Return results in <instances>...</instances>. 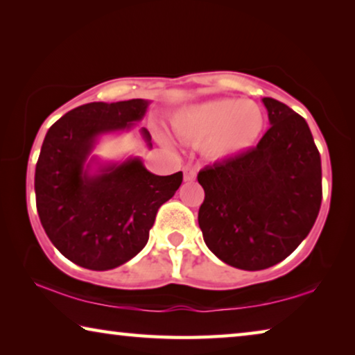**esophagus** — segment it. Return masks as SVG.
I'll return each instance as SVG.
<instances>
[{
	"instance_id": "esophagus-1",
	"label": "esophagus",
	"mask_w": 355,
	"mask_h": 355,
	"mask_svg": "<svg viewBox=\"0 0 355 355\" xmlns=\"http://www.w3.org/2000/svg\"><path fill=\"white\" fill-rule=\"evenodd\" d=\"M183 178L184 182H194L196 180V171L193 167H184L183 168Z\"/></svg>"
}]
</instances>
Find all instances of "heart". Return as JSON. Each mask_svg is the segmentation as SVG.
Instances as JSON below:
<instances>
[{"label": "heart", "instance_id": "heart-1", "mask_svg": "<svg viewBox=\"0 0 355 355\" xmlns=\"http://www.w3.org/2000/svg\"><path fill=\"white\" fill-rule=\"evenodd\" d=\"M266 126L261 107L241 99H213L178 110L172 128L178 137L202 144L210 159H226L250 150Z\"/></svg>", "mask_w": 355, "mask_h": 355}]
</instances>
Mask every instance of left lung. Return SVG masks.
I'll use <instances>...</instances> for the list:
<instances>
[{
	"instance_id": "obj_1",
	"label": "left lung",
	"mask_w": 355,
	"mask_h": 355,
	"mask_svg": "<svg viewBox=\"0 0 355 355\" xmlns=\"http://www.w3.org/2000/svg\"><path fill=\"white\" fill-rule=\"evenodd\" d=\"M262 103L272 126L257 147L198 175L205 245L250 272L284 261L309 234L322 200L320 156L305 118L277 99Z\"/></svg>"
}]
</instances>
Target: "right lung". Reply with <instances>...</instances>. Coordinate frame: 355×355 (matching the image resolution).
<instances>
[{"mask_svg": "<svg viewBox=\"0 0 355 355\" xmlns=\"http://www.w3.org/2000/svg\"><path fill=\"white\" fill-rule=\"evenodd\" d=\"M148 105L145 99L83 104L44 139L35 173L39 219L55 248L83 268L110 270L139 254L159 207L183 182L182 172L155 175L139 156L104 164L92 156L101 136L129 131ZM140 134L153 147L147 129Z\"/></svg>", "mask_w": 355, "mask_h": 355, "instance_id": "add662e5", "label": "right lung"}]
</instances>
